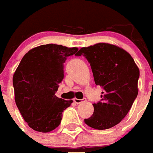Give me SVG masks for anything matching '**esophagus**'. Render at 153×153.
<instances>
[{
  "label": "esophagus",
  "instance_id": "1",
  "mask_svg": "<svg viewBox=\"0 0 153 153\" xmlns=\"http://www.w3.org/2000/svg\"><path fill=\"white\" fill-rule=\"evenodd\" d=\"M73 101H74V102L76 103V104H81V102H84V101H82L81 99H77V98H74Z\"/></svg>",
  "mask_w": 153,
  "mask_h": 153
}]
</instances>
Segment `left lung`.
<instances>
[{"label": "left lung", "instance_id": "1", "mask_svg": "<svg viewBox=\"0 0 153 153\" xmlns=\"http://www.w3.org/2000/svg\"><path fill=\"white\" fill-rule=\"evenodd\" d=\"M76 56H83L91 66L94 81L103 89L94 111L85 124L97 130L109 129L124 119L138 95L140 70L126 51L109 43H97L81 48Z\"/></svg>", "mask_w": 153, "mask_h": 153}]
</instances>
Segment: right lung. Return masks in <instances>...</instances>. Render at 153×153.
<instances>
[{
  "instance_id": "add662e5",
  "label": "right lung",
  "mask_w": 153,
  "mask_h": 153,
  "mask_svg": "<svg viewBox=\"0 0 153 153\" xmlns=\"http://www.w3.org/2000/svg\"><path fill=\"white\" fill-rule=\"evenodd\" d=\"M78 48L57 44L41 45L23 56L13 77L16 105L29 127L49 132L60 124L63 111L72 100L56 97L64 77L66 59Z\"/></svg>"
}]
</instances>
